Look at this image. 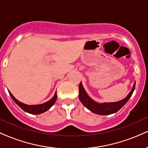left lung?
Returning a JSON list of instances; mask_svg holds the SVG:
<instances>
[{"instance_id": "1", "label": "left lung", "mask_w": 148, "mask_h": 148, "mask_svg": "<svg viewBox=\"0 0 148 148\" xmlns=\"http://www.w3.org/2000/svg\"><path fill=\"white\" fill-rule=\"evenodd\" d=\"M136 83H134L133 88L131 90L125 99H123L121 101H117V102H112V103H99L93 101L91 98H90L87 93L85 91L84 87H83L81 82L79 84V97L80 101L82 102L83 104L88 109L92 112V113H96L99 115H110L113 113H116L118 111L120 108L123 107L124 105L126 103L130 98L132 97L133 94L134 89H135Z\"/></svg>"}]
</instances>
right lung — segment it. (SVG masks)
<instances>
[{
    "mask_svg": "<svg viewBox=\"0 0 148 148\" xmlns=\"http://www.w3.org/2000/svg\"><path fill=\"white\" fill-rule=\"evenodd\" d=\"M9 93L10 96H11L12 99L14 100V102L16 103V104L20 107V108H21L23 111L27 112V113H31V114H35V115L41 114L42 113H45V111H47V110H49V108H50L55 103L57 99V92H56L53 97L51 99H50L49 101H47V102H46L45 103H42V104L33 105V106H32V105H27L23 103L20 102L19 101H18V100L11 94V92H10V91H9Z\"/></svg>",
    "mask_w": 148,
    "mask_h": 148,
    "instance_id": "add662e5",
    "label": "right lung"
}]
</instances>
